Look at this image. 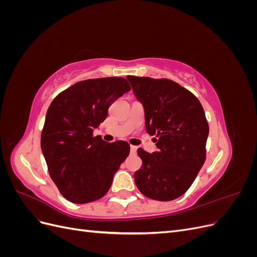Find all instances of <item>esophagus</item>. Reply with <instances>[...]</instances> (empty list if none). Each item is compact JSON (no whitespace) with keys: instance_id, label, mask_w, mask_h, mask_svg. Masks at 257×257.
I'll return each instance as SVG.
<instances>
[{"instance_id":"34e87169","label":"esophagus","mask_w":257,"mask_h":257,"mask_svg":"<svg viewBox=\"0 0 257 257\" xmlns=\"http://www.w3.org/2000/svg\"><path fill=\"white\" fill-rule=\"evenodd\" d=\"M136 151H137V147H135V146H131V154L135 155V154H136Z\"/></svg>"}]
</instances>
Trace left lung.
<instances>
[{"label": "left lung", "instance_id": "left-lung-1", "mask_svg": "<svg viewBox=\"0 0 257 257\" xmlns=\"http://www.w3.org/2000/svg\"><path fill=\"white\" fill-rule=\"evenodd\" d=\"M144 105L146 131L158 151L137 150L142 168L134 175L138 190L151 199L173 200L189 190L206 160L209 125L204 108L189 90L169 79L127 76Z\"/></svg>", "mask_w": 257, "mask_h": 257}]
</instances>
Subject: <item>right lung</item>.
Wrapping results in <instances>:
<instances>
[{
    "instance_id": "add662e5",
    "label": "right lung",
    "mask_w": 257,
    "mask_h": 257,
    "mask_svg": "<svg viewBox=\"0 0 257 257\" xmlns=\"http://www.w3.org/2000/svg\"><path fill=\"white\" fill-rule=\"evenodd\" d=\"M131 90L126 79L107 77L79 81L56 96L41 137L48 172L60 193L74 204L103 197L127 158L130 145L106 143L93 131L116 98Z\"/></svg>"
}]
</instances>
